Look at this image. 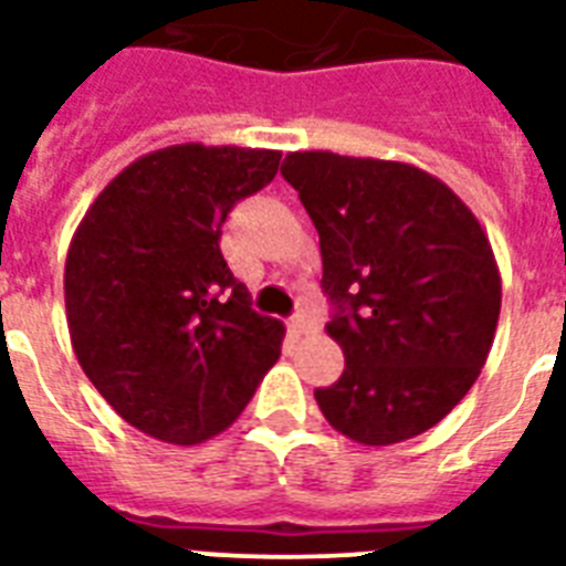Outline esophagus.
Listing matches in <instances>:
<instances>
[{
  "instance_id": "esophagus-1",
  "label": "esophagus",
  "mask_w": 566,
  "mask_h": 566,
  "mask_svg": "<svg viewBox=\"0 0 566 566\" xmlns=\"http://www.w3.org/2000/svg\"><path fill=\"white\" fill-rule=\"evenodd\" d=\"M287 326H291L293 335H302V332H308V328H311V311L300 308L291 319H287Z\"/></svg>"
}]
</instances>
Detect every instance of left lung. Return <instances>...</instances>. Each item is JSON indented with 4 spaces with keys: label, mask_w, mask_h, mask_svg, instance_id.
<instances>
[{
    "label": "left lung",
    "mask_w": 566,
    "mask_h": 566,
    "mask_svg": "<svg viewBox=\"0 0 566 566\" xmlns=\"http://www.w3.org/2000/svg\"><path fill=\"white\" fill-rule=\"evenodd\" d=\"M282 176L317 226L326 326L344 376L317 387L323 417L355 443L390 447L438 426L482 373L502 279L491 240L420 167L291 153Z\"/></svg>",
    "instance_id": "8db88e82"
}]
</instances>
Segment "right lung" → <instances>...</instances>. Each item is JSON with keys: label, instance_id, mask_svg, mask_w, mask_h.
Masks as SVG:
<instances>
[{"label": "right lung", "instance_id": "add662e5", "mask_svg": "<svg viewBox=\"0 0 566 566\" xmlns=\"http://www.w3.org/2000/svg\"><path fill=\"white\" fill-rule=\"evenodd\" d=\"M282 153L179 144L137 158L78 222L64 266L84 376L135 429L193 447L238 420L282 355L284 326L252 311L220 252L234 202Z\"/></svg>", "mask_w": 566, "mask_h": 566}]
</instances>
